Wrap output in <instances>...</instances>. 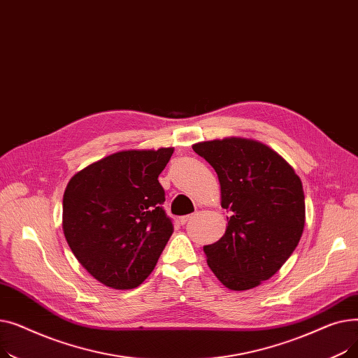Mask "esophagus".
Segmentation results:
<instances>
[{"instance_id":"1","label":"esophagus","mask_w":358,"mask_h":358,"mask_svg":"<svg viewBox=\"0 0 358 358\" xmlns=\"http://www.w3.org/2000/svg\"><path fill=\"white\" fill-rule=\"evenodd\" d=\"M196 217V215H187V216H181L180 217V222L182 223V224H185L187 222H190L192 219H194Z\"/></svg>"}]
</instances>
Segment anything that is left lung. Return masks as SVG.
Returning a JSON list of instances; mask_svg holds the SVG:
<instances>
[{
    "instance_id": "1",
    "label": "left lung",
    "mask_w": 358,
    "mask_h": 358,
    "mask_svg": "<svg viewBox=\"0 0 358 358\" xmlns=\"http://www.w3.org/2000/svg\"><path fill=\"white\" fill-rule=\"evenodd\" d=\"M219 177L224 235L204 245L223 286L248 290L273 277L296 250L305 228V194L294 169L257 141L227 138L193 145Z\"/></svg>"
}]
</instances>
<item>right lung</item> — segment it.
<instances>
[{
    "mask_svg": "<svg viewBox=\"0 0 358 358\" xmlns=\"http://www.w3.org/2000/svg\"><path fill=\"white\" fill-rule=\"evenodd\" d=\"M173 152L122 150L69 180L64 234L80 264L104 286L127 290L142 285L173 235L158 181Z\"/></svg>",
    "mask_w": 358,
    "mask_h": 358,
    "instance_id": "1",
    "label": "right lung"
}]
</instances>
